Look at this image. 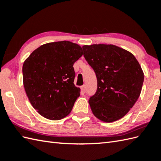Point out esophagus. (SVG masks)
Returning a JSON list of instances; mask_svg holds the SVG:
<instances>
[{
	"label": "esophagus",
	"instance_id": "esophagus-1",
	"mask_svg": "<svg viewBox=\"0 0 161 161\" xmlns=\"http://www.w3.org/2000/svg\"><path fill=\"white\" fill-rule=\"evenodd\" d=\"M81 91L83 92V93H85V92H86V85H83V86L81 87Z\"/></svg>",
	"mask_w": 161,
	"mask_h": 161
}]
</instances>
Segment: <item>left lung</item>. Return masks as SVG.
Returning a JSON list of instances; mask_svg holds the SVG:
<instances>
[{
	"label": "left lung",
	"mask_w": 161,
	"mask_h": 161,
	"mask_svg": "<svg viewBox=\"0 0 161 161\" xmlns=\"http://www.w3.org/2000/svg\"><path fill=\"white\" fill-rule=\"evenodd\" d=\"M84 56L97 80L88 103L97 118L111 122L124 117L138 99L144 73L133 54L107 44L84 46Z\"/></svg>",
	"instance_id": "8db88e82"
}]
</instances>
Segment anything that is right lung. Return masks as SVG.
<instances>
[{
    "instance_id": "obj_1",
    "label": "right lung",
    "mask_w": 161,
    "mask_h": 161,
    "mask_svg": "<svg viewBox=\"0 0 161 161\" xmlns=\"http://www.w3.org/2000/svg\"><path fill=\"white\" fill-rule=\"evenodd\" d=\"M82 54L81 46L63 41L41 46L24 61V88L41 115L57 120L70 114L80 95L74 84L73 64Z\"/></svg>"
}]
</instances>
